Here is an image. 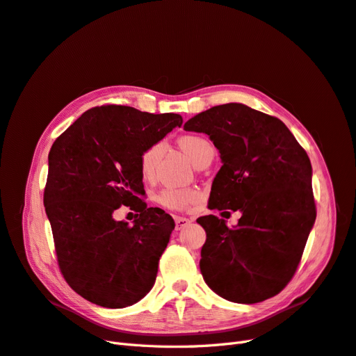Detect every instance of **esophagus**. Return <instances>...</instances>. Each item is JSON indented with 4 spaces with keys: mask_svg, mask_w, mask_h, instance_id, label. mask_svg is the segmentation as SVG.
I'll list each match as a JSON object with an SVG mask.
<instances>
[{
    "mask_svg": "<svg viewBox=\"0 0 356 356\" xmlns=\"http://www.w3.org/2000/svg\"><path fill=\"white\" fill-rule=\"evenodd\" d=\"M190 219H187V218H181V216H177L175 218V229L177 231H179V229H182V227H186V226H188L190 225Z\"/></svg>",
    "mask_w": 356,
    "mask_h": 356,
    "instance_id": "1",
    "label": "esophagus"
}]
</instances>
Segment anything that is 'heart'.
Instances as JSON below:
<instances>
[{
  "label": "heart",
  "instance_id": "b5f03b06",
  "mask_svg": "<svg viewBox=\"0 0 356 356\" xmlns=\"http://www.w3.org/2000/svg\"><path fill=\"white\" fill-rule=\"evenodd\" d=\"M178 146L188 154V158L195 165L203 156L209 152H213V146L210 141L200 134H184L178 138ZM163 146L161 143H154L146 147L140 154L138 166L140 174L145 179H152L156 172V166L161 159ZM200 197V193L195 188H174L166 187L156 195L158 203L170 210H187L190 209Z\"/></svg>",
  "mask_w": 356,
  "mask_h": 356
}]
</instances>
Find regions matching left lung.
<instances>
[{"instance_id":"8db88e82","label":"left lung","mask_w":356,"mask_h":356,"mask_svg":"<svg viewBox=\"0 0 356 356\" xmlns=\"http://www.w3.org/2000/svg\"><path fill=\"white\" fill-rule=\"evenodd\" d=\"M184 130L206 133L220 152L207 207L243 213L235 227L197 219L207 236L203 279L231 302L266 301L293 277L316 222L308 154L279 118L243 104L197 113Z\"/></svg>"}]
</instances>
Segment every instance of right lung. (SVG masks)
I'll return each instance as SVG.
<instances>
[{
	"instance_id": "right-lung-1",
	"label": "right lung",
	"mask_w": 356,
	"mask_h": 356,
	"mask_svg": "<svg viewBox=\"0 0 356 356\" xmlns=\"http://www.w3.org/2000/svg\"><path fill=\"white\" fill-rule=\"evenodd\" d=\"M181 124L178 113L104 105L54 141L44 204L61 275L84 300L124 308L153 288L175 222L140 198L146 193L138 159ZM121 205L138 213L133 227L113 219Z\"/></svg>"
}]
</instances>
